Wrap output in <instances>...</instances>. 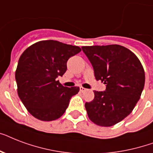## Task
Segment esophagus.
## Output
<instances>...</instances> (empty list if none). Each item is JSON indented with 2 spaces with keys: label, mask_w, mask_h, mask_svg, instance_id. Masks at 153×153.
<instances>
[{
  "label": "esophagus",
  "mask_w": 153,
  "mask_h": 153,
  "mask_svg": "<svg viewBox=\"0 0 153 153\" xmlns=\"http://www.w3.org/2000/svg\"><path fill=\"white\" fill-rule=\"evenodd\" d=\"M79 89H80V91H81V92H85V91H86V89L84 88V87H82V86H80Z\"/></svg>",
  "instance_id": "34e87169"
}]
</instances>
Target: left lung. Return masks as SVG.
<instances>
[{
    "label": "left lung",
    "instance_id": "1",
    "mask_svg": "<svg viewBox=\"0 0 153 153\" xmlns=\"http://www.w3.org/2000/svg\"><path fill=\"white\" fill-rule=\"evenodd\" d=\"M92 64L97 80L104 82L105 91H94L86 102L89 118L98 126H114L131 114L145 86V71L134 53L121 45L82 48Z\"/></svg>",
    "mask_w": 153,
    "mask_h": 153
}]
</instances>
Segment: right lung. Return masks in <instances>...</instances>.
<instances>
[{
    "label": "right lung",
    "mask_w": 153,
    "mask_h": 153,
    "mask_svg": "<svg viewBox=\"0 0 153 153\" xmlns=\"http://www.w3.org/2000/svg\"><path fill=\"white\" fill-rule=\"evenodd\" d=\"M81 51L56 40H43L27 48L19 59L16 71L17 93L27 111L41 121L59 118L79 87H66L58 77L67 71V62Z\"/></svg>",
    "instance_id": "1"
}]
</instances>
